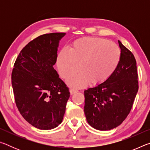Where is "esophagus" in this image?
<instances>
[{
    "label": "esophagus",
    "mask_w": 150,
    "mask_h": 150,
    "mask_svg": "<svg viewBox=\"0 0 150 150\" xmlns=\"http://www.w3.org/2000/svg\"><path fill=\"white\" fill-rule=\"evenodd\" d=\"M69 91H70V94L71 95H73V94H75V93H77V92H78V91L77 90H75V89H70L69 90Z\"/></svg>",
    "instance_id": "esophagus-1"
}]
</instances>
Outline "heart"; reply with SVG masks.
<instances>
[{
	"mask_svg": "<svg viewBox=\"0 0 150 150\" xmlns=\"http://www.w3.org/2000/svg\"><path fill=\"white\" fill-rule=\"evenodd\" d=\"M120 52L115 43L96 37H84L73 43L71 49L64 47L57 57V67L67 85L73 88H82L91 82L99 85L110 78L117 69Z\"/></svg>",
	"mask_w": 150,
	"mask_h": 150,
	"instance_id": "heart-1",
	"label": "heart"
}]
</instances>
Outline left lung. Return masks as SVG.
<instances>
[{"mask_svg": "<svg viewBox=\"0 0 150 150\" xmlns=\"http://www.w3.org/2000/svg\"><path fill=\"white\" fill-rule=\"evenodd\" d=\"M120 60L105 83L85 91L84 112L87 122L96 130L117 127L127 117L138 91L136 61L118 40Z\"/></svg>", "mask_w": 150, "mask_h": 150, "instance_id": "8db88e82", "label": "left lung"}]
</instances>
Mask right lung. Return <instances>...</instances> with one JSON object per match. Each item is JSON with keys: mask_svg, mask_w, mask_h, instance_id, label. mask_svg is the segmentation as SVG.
Wrapping results in <instances>:
<instances>
[{"mask_svg": "<svg viewBox=\"0 0 150 150\" xmlns=\"http://www.w3.org/2000/svg\"><path fill=\"white\" fill-rule=\"evenodd\" d=\"M65 34H44L29 42L12 73L18 109L28 122L40 130H51L62 123L70 96L54 68L59 42Z\"/></svg>", "mask_w": 150, "mask_h": 150, "instance_id": "add662e5", "label": "right lung"}]
</instances>
